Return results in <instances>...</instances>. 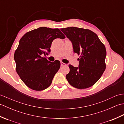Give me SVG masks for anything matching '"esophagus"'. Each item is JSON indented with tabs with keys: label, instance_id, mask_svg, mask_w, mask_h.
<instances>
[{
	"label": "esophagus",
	"instance_id": "34e87169",
	"mask_svg": "<svg viewBox=\"0 0 124 124\" xmlns=\"http://www.w3.org/2000/svg\"><path fill=\"white\" fill-rule=\"evenodd\" d=\"M65 65H66V64L64 63L63 62H61V67H63V66H65Z\"/></svg>",
	"mask_w": 124,
	"mask_h": 124
}]
</instances>
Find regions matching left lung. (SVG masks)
Masks as SVG:
<instances>
[{"mask_svg":"<svg viewBox=\"0 0 124 124\" xmlns=\"http://www.w3.org/2000/svg\"><path fill=\"white\" fill-rule=\"evenodd\" d=\"M71 41L73 52L80 55L78 67L69 64L66 78L71 85L85 89L94 85L106 70V49L95 33L77 27L61 29Z\"/></svg>","mask_w":124,"mask_h":124,"instance_id":"obj_1","label":"left lung"}]
</instances>
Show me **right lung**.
Here are the masks:
<instances>
[{
  "mask_svg": "<svg viewBox=\"0 0 124 124\" xmlns=\"http://www.w3.org/2000/svg\"><path fill=\"white\" fill-rule=\"evenodd\" d=\"M65 36L59 29L40 27L26 33L21 38L14 53L16 71L29 88L43 91L51 85L60 68V62H50L42 55L51 52L52 41Z\"/></svg>",
  "mask_w": 124,
  "mask_h": 124,
  "instance_id": "1",
  "label": "right lung"
}]
</instances>
